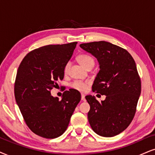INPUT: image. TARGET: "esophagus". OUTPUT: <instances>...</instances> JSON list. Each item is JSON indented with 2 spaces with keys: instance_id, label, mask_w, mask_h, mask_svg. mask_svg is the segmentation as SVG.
Instances as JSON below:
<instances>
[{
  "instance_id": "esophagus-1",
  "label": "esophagus",
  "mask_w": 155,
  "mask_h": 155,
  "mask_svg": "<svg viewBox=\"0 0 155 155\" xmlns=\"http://www.w3.org/2000/svg\"><path fill=\"white\" fill-rule=\"evenodd\" d=\"M81 101H85V95L81 94Z\"/></svg>"
}]
</instances>
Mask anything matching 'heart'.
<instances>
[{
	"mask_svg": "<svg viewBox=\"0 0 155 155\" xmlns=\"http://www.w3.org/2000/svg\"><path fill=\"white\" fill-rule=\"evenodd\" d=\"M77 61H79V63L81 64L82 66H84L85 68L89 67V66L94 65V58L87 54L79 55V56H77ZM68 68H69V63H67L65 65V66H64V73H67L68 71ZM89 84L90 81H75L71 84V87L73 88V89L77 90V91H84L87 89L88 85H89Z\"/></svg>",
	"mask_w": 155,
	"mask_h": 155,
	"instance_id": "b5f03b06",
	"label": "heart"
}]
</instances>
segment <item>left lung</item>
<instances>
[{"label": "left lung", "mask_w": 155, "mask_h": 155, "mask_svg": "<svg viewBox=\"0 0 155 155\" xmlns=\"http://www.w3.org/2000/svg\"><path fill=\"white\" fill-rule=\"evenodd\" d=\"M80 47L94 56L99 64L92 91L106 96L101 103L94 96H86L90 105L88 120L97 134L116 136L126 130L136 112L141 94L136 64L127 50L109 42L81 44Z\"/></svg>", "instance_id": "left-lung-1"}]
</instances>
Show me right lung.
I'll use <instances>...</instances> for the list:
<instances>
[{"label":"right lung","instance_id":"right-lung-1","mask_svg":"<svg viewBox=\"0 0 155 155\" xmlns=\"http://www.w3.org/2000/svg\"><path fill=\"white\" fill-rule=\"evenodd\" d=\"M77 42L48 45L29 52L18 68L15 99L29 129L44 138L54 139L64 134L81 94L71 89L61 99L50 91L63 80L64 66L73 54Z\"/></svg>","mask_w":155,"mask_h":155}]
</instances>
